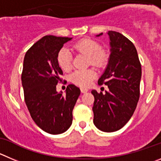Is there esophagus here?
Segmentation results:
<instances>
[{
	"instance_id": "obj_1",
	"label": "esophagus",
	"mask_w": 161,
	"mask_h": 161,
	"mask_svg": "<svg viewBox=\"0 0 161 161\" xmlns=\"http://www.w3.org/2000/svg\"><path fill=\"white\" fill-rule=\"evenodd\" d=\"M88 91V89H86V88H81V92L82 93H86Z\"/></svg>"
}]
</instances>
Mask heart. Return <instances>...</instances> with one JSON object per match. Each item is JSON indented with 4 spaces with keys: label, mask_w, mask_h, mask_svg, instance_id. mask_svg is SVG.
I'll list each match as a JSON object with an SVG mask.
<instances>
[{
    "label": "heart",
    "mask_w": 161,
    "mask_h": 161,
    "mask_svg": "<svg viewBox=\"0 0 161 161\" xmlns=\"http://www.w3.org/2000/svg\"><path fill=\"white\" fill-rule=\"evenodd\" d=\"M74 48L89 57L92 65L102 66L106 61V53L100 48L98 43L93 40L84 39L74 45ZM57 61L64 70H70L71 67V55L67 48L64 47L58 52ZM95 78V72L93 70H77L71 74L70 80L80 86H88Z\"/></svg>",
    "instance_id": "b5f03b06"
}]
</instances>
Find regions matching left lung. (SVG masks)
<instances>
[{
    "mask_svg": "<svg viewBox=\"0 0 161 161\" xmlns=\"http://www.w3.org/2000/svg\"><path fill=\"white\" fill-rule=\"evenodd\" d=\"M100 33L96 36H101ZM109 40L108 64L98 84L108 86L106 94L91 91L94 97V125L103 132L121 129L133 116L140 97L142 66L133 43L119 32L107 31Z\"/></svg>",
    "mask_w": 161,
    "mask_h": 161,
    "instance_id": "1",
    "label": "left lung"
}]
</instances>
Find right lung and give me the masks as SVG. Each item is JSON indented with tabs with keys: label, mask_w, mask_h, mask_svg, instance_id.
Listing matches in <instances>:
<instances>
[{
	"label": "right lung",
	"mask_w": 161,
	"mask_h": 161,
	"mask_svg": "<svg viewBox=\"0 0 161 161\" xmlns=\"http://www.w3.org/2000/svg\"><path fill=\"white\" fill-rule=\"evenodd\" d=\"M72 38L45 36L25 54L21 81L25 100L31 118L41 130L50 134H60L72 124V111L80 90L70 84L65 94L57 92L62 69L57 55L64 43Z\"/></svg>",
	"instance_id": "obj_1"
}]
</instances>
